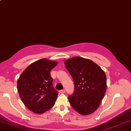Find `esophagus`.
<instances>
[{"label": "esophagus", "instance_id": "obj_1", "mask_svg": "<svg viewBox=\"0 0 131 131\" xmlns=\"http://www.w3.org/2000/svg\"><path fill=\"white\" fill-rule=\"evenodd\" d=\"M59 92H60L61 93H64L65 92V90L64 89L63 90H60L59 91Z\"/></svg>", "mask_w": 131, "mask_h": 131}]
</instances>
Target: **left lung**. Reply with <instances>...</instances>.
<instances>
[{"mask_svg":"<svg viewBox=\"0 0 131 131\" xmlns=\"http://www.w3.org/2000/svg\"><path fill=\"white\" fill-rule=\"evenodd\" d=\"M64 63L75 85L73 93L68 96L70 104L81 115H90L97 109L106 93L105 72L91 60L79 56Z\"/></svg>","mask_w":131,"mask_h":131,"instance_id":"obj_1","label":"left lung"}]
</instances>
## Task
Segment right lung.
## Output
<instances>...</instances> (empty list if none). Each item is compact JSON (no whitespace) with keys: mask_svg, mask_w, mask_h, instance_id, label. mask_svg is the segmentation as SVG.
Here are the masks:
<instances>
[{"mask_svg":"<svg viewBox=\"0 0 131 131\" xmlns=\"http://www.w3.org/2000/svg\"><path fill=\"white\" fill-rule=\"evenodd\" d=\"M57 63L40 59L30 65L20 76L17 82L20 97L32 112L41 114L54 106L58 93L52 86L50 71Z\"/></svg>","mask_w":131,"mask_h":131,"instance_id":"add662e5","label":"right lung"}]
</instances>
